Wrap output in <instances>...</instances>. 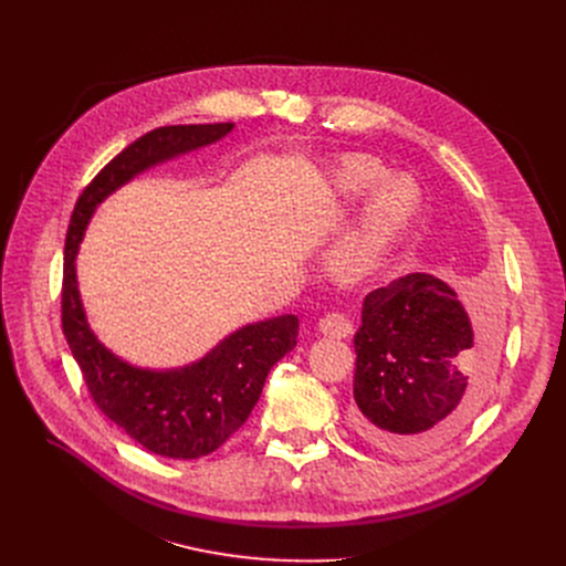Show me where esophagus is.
Here are the masks:
<instances>
[{
  "instance_id": "esophagus-1",
  "label": "esophagus",
  "mask_w": 566,
  "mask_h": 566,
  "mask_svg": "<svg viewBox=\"0 0 566 566\" xmlns=\"http://www.w3.org/2000/svg\"><path fill=\"white\" fill-rule=\"evenodd\" d=\"M318 331L325 337H333V339H344L353 333V323L339 314V312H328L321 321H318Z\"/></svg>"
}]
</instances>
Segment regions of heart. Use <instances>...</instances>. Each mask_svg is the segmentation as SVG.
Segmentation results:
<instances>
[{"mask_svg": "<svg viewBox=\"0 0 566 566\" xmlns=\"http://www.w3.org/2000/svg\"><path fill=\"white\" fill-rule=\"evenodd\" d=\"M382 174L385 169L374 158L348 156L339 163L335 171V184L346 192H360L378 184ZM412 199L415 190L406 178H388L369 201L358 231L339 248L337 268H342V271H355V268H360L408 216Z\"/></svg>", "mask_w": 566, "mask_h": 566, "instance_id": "heart-1", "label": "heart"}]
</instances>
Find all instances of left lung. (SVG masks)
<instances>
[{"label":"left lung","mask_w":566,"mask_h":566,"mask_svg":"<svg viewBox=\"0 0 566 566\" xmlns=\"http://www.w3.org/2000/svg\"><path fill=\"white\" fill-rule=\"evenodd\" d=\"M497 342L493 314L470 323L433 275L410 273L371 291L353 339L355 431L395 457L442 448L480 410Z\"/></svg>","instance_id":"left-lung-1"}]
</instances>
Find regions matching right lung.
Instances as JSON below:
<instances>
[{
    "mask_svg": "<svg viewBox=\"0 0 566 566\" xmlns=\"http://www.w3.org/2000/svg\"><path fill=\"white\" fill-rule=\"evenodd\" d=\"M231 128L233 124L163 126L142 135L82 190L66 233L62 328L86 390L118 429L148 452L169 459L211 454L245 424L268 371L298 344V316L286 314L248 325L181 371H142L114 358L88 331L75 282V254L94 208L112 190L148 165L211 144Z\"/></svg>",
    "mask_w": 566,
    "mask_h": 566,
    "instance_id": "1",
    "label": "right lung"
}]
</instances>
